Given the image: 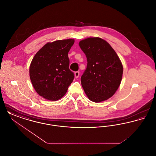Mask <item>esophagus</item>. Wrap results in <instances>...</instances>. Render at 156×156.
I'll return each instance as SVG.
<instances>
[{"label": "esophagus", "mask_w": 156, "mask_h": 156, "mask_svg": "<svg viewBox=\"0 0 156 156\" xmlns=\"http://www.w3.org/2000/svg\"><path fill=\"white\" fill-rule=\"evenodd\" d=\"M79 75H80V72L79 71H76L75 72V76L76 78H78L79 77Z\"/></svg>", "instance_id": "1"}]
</instances>
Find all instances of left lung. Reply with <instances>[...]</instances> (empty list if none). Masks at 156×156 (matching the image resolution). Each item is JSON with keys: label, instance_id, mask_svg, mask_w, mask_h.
Masks as SVG:
<instances>
[{"label": "left lung", "instance_id": "obj_1", "mask_svg": "<svg viewBox=\"0 0 156 156\" xmlns=\"http://www.w3.org/2000/svg\"><path fill=\"white\" fill-rule=\"evenodd\" d=\"M79 44L88 62L81 78L83 89L91 101L107 100L118 89L122 78L119 57L108 42L99 37L86 38Z\"/></svg>", "mask_w": 156, "mask_h": 156}]
</instances>
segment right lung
Segmentation results:
<instances>
[{
	"instance_id": "1",
	"label": "right lung",
	"mask_w": 156,
	"mask_h": 156,
	"mask_svg": "<svg viewBox=\"0 0 156 156\" xmlns=\"http://www.w3.org/2000/svg\"><path fill=\"white\" fill-rule=\"evenodd\" d=\"M74 43L73 39L48 43L34 55L30 64V80L41 97L54 101L66 94L74 79L68 56Z\"/></svg>"
}]
</instances>
